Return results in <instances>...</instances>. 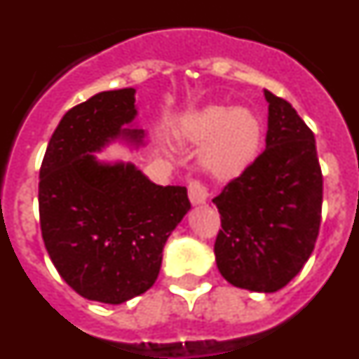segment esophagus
Returning <instances> with one entry per match:
<instances>
[{"mask_svg": "<svg viewBox=\"0 0 359 359\" xmlns=\"http://www.w3.org/2000/svg\"><path fill=\"white\" fill-rule=\"evenodd\" d=\"M208 189L203 183L199 182H192L189 185V198L192 205H203V203H207L208 199Z\"/></svg>", "mask_w": 359, "mask_h": 359, "instance_id": "esophagus-1", "label": "esophagus"}]
</instances>
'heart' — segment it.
Listing matches in <instances>:
<instances>
[{"mask_svg":"<svg viewBox=\"0 0 359 359\" xmlns=\"http://www.w3.org/2000/svg\"><path fill=\"white\" fill-rule=\"evenodd\" d=\"M176 136L199 145L198 160L217 180H233L248 169L261 147V122L246 107L212 106L187 113L176 123Z\"/></svg>","mask_w":359,"mask_h":359,"instance_id":"b5f03b06","label":"heart"}]
</instances>
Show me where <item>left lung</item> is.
<instances>
[{
  "instance_id": "left-lung-1",
  "label": "left lung",
  "mask_w": 359,
  "mask_h": 359,
  "mask_svg": "<svg viewBox=\"0 0 359 359\" xmlns=\"http://www.w3.org/2000/svg\"><path fill=\"white\" fill-rule=\"evenodd\" d=\"M266 149L214 205L221 230L214 253L231 286L275 293L304 268L322 214V170L315 135L284 98L264 90Z\"/></svg>"
}]
</instances>
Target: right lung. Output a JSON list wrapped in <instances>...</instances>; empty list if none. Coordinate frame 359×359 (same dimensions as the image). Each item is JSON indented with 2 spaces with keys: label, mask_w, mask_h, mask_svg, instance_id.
I'll use <instances>...</instances> for the list:
<instances>
[{
  "label": "right lung",
  "mask_w": 359,
  "mask_h": 359,
  "mask_svg": "<svg viewBox=\"0 0 359 359\" xmlns=\"http://www.w3.org/2000/svg\"><path fill=\"white\" fill-rule=\"evenodd\" d=\"M135 88L102 91L72 107L39 170L44 246L59 275L88 300L122 304L156 282L163 246L190 201L185 187L152 183L131 161H102L113 142L145 145L133 128Z\"/></svg>",
  "instance_id": "obj_1"
}]
</instances>
